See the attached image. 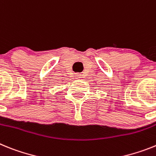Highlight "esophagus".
<instances>
[{
    "label": "esophagus",
    "instance_id": "obj_1",
    "mask_svg": "<svg viewBox=\"0 0 156 156\" xmlns=\"http://www.w3.org/2000/svg\"><path fill=\"white\" fill-rule=\"evenodd\" d=\"M81 76H82V75H81L80 74H75V78H77V79H79V78H82Z\"/></svg>",
    "mask_w": 156,
    "mask_h": 156
}]
</instances>
